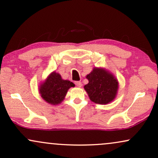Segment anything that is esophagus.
Instances as JSON below:
<instances>
[{
    "label": "esophagus",
    "instance_id": "esophagus-1",
    "mask_svg": "<svg viewBox=\"0 0 158 158\" xmlns=\"http://www.w3.org/2000/svg\"><path fill=\"white\" fill-rule=\"evenodd\" d=\"M75 85L78 87H81L82 86V84H81V81H75Z\"/></svg>",
    "mask_w": 158,
    "mask_h": 158
}]
</instances>
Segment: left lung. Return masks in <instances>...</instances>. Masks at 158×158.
Segmentation results:
<instances>
[{
	"label": "left lung",
	"mask_w": 158,
	"mask_h": 158,
	"mask_svg": "<svg viewBox=\"0 0 158 158\" xmlns=\"http://www.w3.org/2000/svg\"><path fill=\"white\" fill-rule=\"evenodd\" d=\"M86 78L89 82L84 85V89L92 102L107 104L115 98L119 84L113 74L104 68H94Z\"/></svg>",
	"instance_id": "left-lung-1"
}]
</instances>
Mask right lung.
I'll return each mask as SVG.
<instances>
[{
    "instance_id": "obj_1",
    "label": "right lung",
    "mask_w": 158,
    "mask_h": 158,
    "mask_svg": "<svg viewBox=\"0 0 158 158\" xmlns=\"http://www.w3.org/2000/svg\"><path fill=\"white\" fill-rule=\"evenodd\" d=\"M74 86L73 82L64 80L59 73L52 72L39 86V93L48 104L56 105L64 99L68 89Z\"/></svg>"
}]
</instances>
